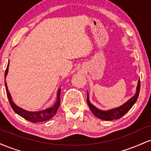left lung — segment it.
<instances>
[{
  "mask_svg": "<svg viewBox=\"0 0 151 151\" xmlns=\"http://www.w3.org/2000/svg\"><path fill=\"white\" fill-rule=\"evenodd\" d=\"M140 88H141V82H140V79L138 81V84H137L136 91L134 96L131 97L130 99L128 100L126 103L120 106L116 107V108H114L112 109H109V110L104 111L101 109L96 108L95 106H93L92 104L90 102L89 93L87 91V98H86V101H87L88 105H89L90 109L92 111V113L96 116L99 119H102V120L105 121H112V120H117V119H120L124 115L127 113L128 111L132 108V106L136 103L139 95Z\"/></svg>",
  "mask_w": 151,
  "mask_h": 151,
  "instance_id": "left-lung-1",
  "label": "left lung"
}]
</instances>
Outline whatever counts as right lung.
I'll use <instances>...</instances> for the list:
<instances>
[{"label":"right lung","instance_id":"obj_1","mask_svg":"<svg viewBox=\"0 0 151 151\" xmlns=\"http://www.w3.org/2000/svg\"><path fill=\"white\" fill-rule=\"evenodd\" d=\"M9 62L8 61V66H7V68L5 72V79L6 78L7 74L8 73V67H9ZM5 86H6V93L7 96H8V100H9L10 104L11 106L12 109H13V111L18 114L19 116H22V118L26 119V120L30 121L32 123H37V122H42V121H47L49 119H52L54 116L55 115V114L57 113V111L60 106V93H61V89H58V93H57V99L56 101H55V104L52 106L48 107L40 111H27L25 109H22L21 107H19L18 106H17L13 102V99H12L11 95H10V91H8V86H7L6 81H5Z\"/></svg>","mask_w":151,"mask_h":151}]
</instances>
